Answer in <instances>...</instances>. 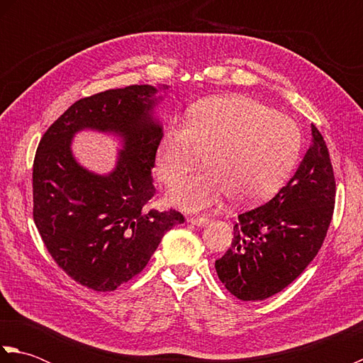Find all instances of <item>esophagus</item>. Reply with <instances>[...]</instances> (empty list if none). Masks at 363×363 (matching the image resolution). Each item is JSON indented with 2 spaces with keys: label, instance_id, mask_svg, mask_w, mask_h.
Masks as SVG:
<instances>
[{
  "label": "esophagus",
  "instance_id": "obj_1",
  "mask_svg": "<svg viewBox=\"0 0 363 363\" xmlns=\"http://www.w3.org/2000/svg\"><path fill=\"white\" fill-rule=\"evenodd\" d=\"M187 223H190V225H195V226H206L207 223H209V220L203 218V217H189Z\"/></svg>",
  "mask_w": 363,
  "mask_h": 363
}]
</instances>
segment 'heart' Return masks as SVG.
<instances>
[{"label":"heart","instance_id":"heart-1","mask_svg":"<svg viewBox=\"0 0 363 363\" xmlns=\"http://www.w3.org/2000/svg\"><path fill=\"white\" fill-rule=\"evenodd\" d=\"M295 120L250 96L204 99L187 113V125L168 126L160 137L156 167L174 184L207 154L209 169L177 182L168 199L198 212L233 195L240 204L265 201L289 179L301 152Z\"/></svg>","mask_w":363,"mask_h":363}]
</instances>
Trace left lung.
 I'll use <instances>...</instances> for the list:
<instances>
[{
	"instance_id": "obj_1",
	"label": "left lung",
	"mask_w": 363,
	"mask_h": 363,
	"mask_svg": "<svg viewBox=\"0 0 363 363\" xmlns=\"http://www.w3.org/2000/svg\"><path fill=\"white\" fill-rule=\"evenodd\" d=\"M335 179L328 146L312 125L304 159L276 196L238 215L234 238L215 260L220 281L242 301L276 295L317 256L333 220Z\"/></svg>"
}]
</instances>
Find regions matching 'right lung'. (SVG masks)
<instances>
[{"mask_svg":"<svg viewBox=\"0 0 363 363\" xmlns=\"http://www.w3.org/2000/svg\"><path fill=\"white\" fill-rule=\"evenodd\" d=\"M168 86L112 89L72 104L42 137L33 168L34 221L51 257L78 284L112 291L148 264L167 230L184 223L176 211H148L152 168L164 134L154 107ZM81 130L117 136L112 172H90L71 145Z\"/></svg>","mask_w":363,"mask_h":363,"instance_id":"obj_1","label":"right lung"}]
</instances>
